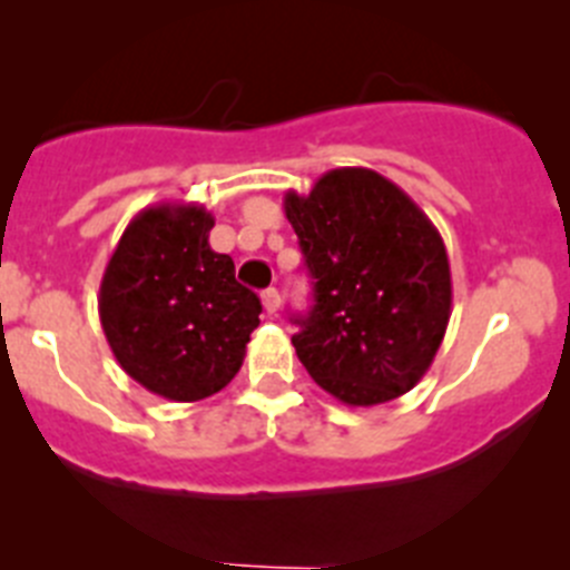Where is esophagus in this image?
Returning <instances> with one entry per match:
<instances>
[{
    "label": "esophagus",
    "mask_w": 570,
    "mask_h": 570,
    "mask_svg": "<svg viewBox=\"0 0 570 570\" xmlns=\"http://www.w3.org/2000/svg\"><path fill=\"white\" fill-rule=\"evenodd\" d=\"M262 308L268 311V314H276V311H279V291L276 288L262 291Z\"/></svg>",
    "instance_id": "esophagus-1"
}]
</instances>
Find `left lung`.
I'll return each instance as SVG.
<instances>
[{"label":"left lung","instance_id":"left-lung-1","mask_svg":"<svg viewBox=\"0 0 570 570\" xmlns=\"http://www.w3.org/2000/svg\"><path fill=\"white\" fill-rule=\"evenodd\" d=\"M314 279V311L294 347L311 380L345 405L407 394L451 320V265L440 230L391 179L334 168L308 196L285 194Z\"/></svg>","mask_w":570,"mask_h":570}]
</instances>
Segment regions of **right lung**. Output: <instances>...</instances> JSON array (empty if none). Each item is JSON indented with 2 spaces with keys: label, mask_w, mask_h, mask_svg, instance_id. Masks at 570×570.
Returning a JSON list of instances; mask_svg holds the SVG:
<instances>
[{
  "label": "right lung",
  "mask_w": 570,
  "mask_h": 570,
  "mask_svg": "<svg viewBox=\"0 0 570 570\" xmlns=\"http://www.w3.org/2000/svg\"><path fill=\"white\" fill-rule=\"evenodd\" d=\"M210 228L205 205L139 210L99 285V320L116 362L170 402L223 391L259 325V296L236 282L228 254L210 248Z\"/></svg>",
  "instance_id": "right-lung-1"
}]
</instances>
